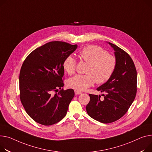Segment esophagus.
I'll return each instance as SVG.
<instances>
[{"label":"esophagus","instance_id":"esophagus-1","mask_svg":"<svg viewBox=\"0 0 152 152\" xmlns=\"http://www.w3.org/2000/svg\"><path fill=\"white\" fill-rule=\"evenodd\" d=\"M75 95H79L81 94V92H80V91H78V90H75Z\"/></svg>","mask_w":152,"mask_h":152}]
</instances>
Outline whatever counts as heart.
<instances>
[{"label":"heart","instance_id":"heart-1","mask_svg":"<svg viewBox=\"0 0 152 152\" xmlns=\"http://www.w3.org/2000/svg\"><path fill=\"white\" fill-rule=\"evenodd\" d=\"M80 57L89 64L86 75H76L68 80V86L78 91H83L93 86L95 82L103 84L110 79L116 67V58L98 46H90L80 52ZM76 61L72 56H68L63 63L65 72L69 75L75 73Z\"/></svg>","mask_w":152,"mask_h":152}]
</instances>
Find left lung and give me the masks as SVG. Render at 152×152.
<instances>
[{
  "instance_id": "obj_1",
  "label": "left lung",
  "mask_w": 152,
  "mask_h": 152,
  "mask_svg": "<svg viewBox=\"0 0 152 152\" xmlns=\"http://www.w3.org/2000/svg\"><path fill=\"white\" fill-rule=\"evenodd\" d=\"M114 50L117 64L114 72L106 83L96 90L105 94H89L86 106L88 115L103 124L114 122L123 117L132 104L137 92V72L132 58L123 49L107 42Z\"/></svg>"
}]
</instances>
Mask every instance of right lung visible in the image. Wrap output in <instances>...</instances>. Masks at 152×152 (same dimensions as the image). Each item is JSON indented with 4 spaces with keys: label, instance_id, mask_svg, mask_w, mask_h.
I'll return each mask as SVG.
<instances>
[{
    "label": "right lung",
    "instance_id": "add662e5",
    "mask_svg": "<svg viewBox=\"0 0 152 152\" xmlns=\"http://www.w3.org/2000/svg\"><path fill=\"white\" fill-rule=\"evenodd\" d=\"M62 42H51L30 53L19 74L21 102L27 114L36 122L48 126L63 119L75 96L74 90L64 86L63 63L77 49ZM54 91L58 93L53 95Z\"/></svg>",
    "mask_w": 152,
    "mask_h": 152
}]
</instances>
